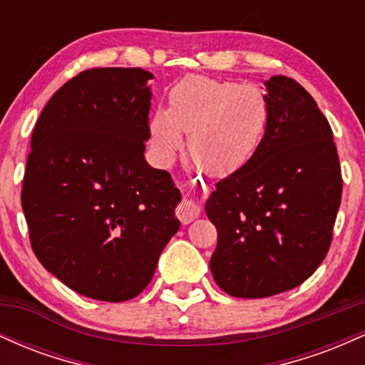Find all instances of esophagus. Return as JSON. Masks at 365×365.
Here are the masks:
<instances>
[{
    "label": "esophagus",
    "mask_w": 365,
    "mask_h": 365,
    "mask_svg": "<svg viewBox=\"0 0 365 365\" xmlns=\"http://www.w3.org/2000/svg\"><path fill=\"white\" fill-rule=\"evenodd\" d=\"M200 215V207L199 204H195L194 200H182L177 207V216L178 220L182 221L183 225H188L190 221H194L197 216Z\"/></svg>",
    "instance_id": "1"
}]
</instances>
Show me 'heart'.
Segmentation results:
<instances>
[{"label":"heart","instance_id":"b5f03b06","mask_svg":"<svg viewBox=\"0 0 365 365\" xmlns=\"http://www.w3.org/2000/svg\"><path fill=\"white\" fill-rule=\"evenodd\" d=\"M269 108L257 87L242 82L187 77L171 91L170 110L150 121V140L161 161H171L188 133V156L211 175L244 166L261 144Z\"/></svg>","mask_w":365,"mask_h":365}]
</instances>
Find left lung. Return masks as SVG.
I'll return each mask as SVG.
<instances>
[{"label": "left lung", "mask_w": 365, "mask_h": 365, "mask_svg": "<svg viewBox=\"0 0 365 365\" xmlns=\"http://www.w3.org/2000/svg\"><path fill=\"white\" fill-rule=\"evenodd\" d=\"M266 89L261 144L206 202L217 230L209 267L217 287L240 299L302 284L328 254L341 202L340 159L317 103L283 75Z\"/></svg>", "instance_id": "1"}]
</instances>
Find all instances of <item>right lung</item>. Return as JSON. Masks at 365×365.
I'll return each instance as SVG.
<instances>
[{"mask_svg":"<svg viewBox=\"0 0 365 365\" xmlns=\"http://www.w3.org/2000/svg\"><path fill=\"white\" fill-rule=\"evenodd\" d=\"M150 78L142 68L83 70L54 92L32 132L22 185L32 250L89 299L139 295L180 228V190L144 158Z\"/></svg>","mask_w":365,"mask_h":365,"instance_id":"add662e5","label":"right lung"}]
</instances>
